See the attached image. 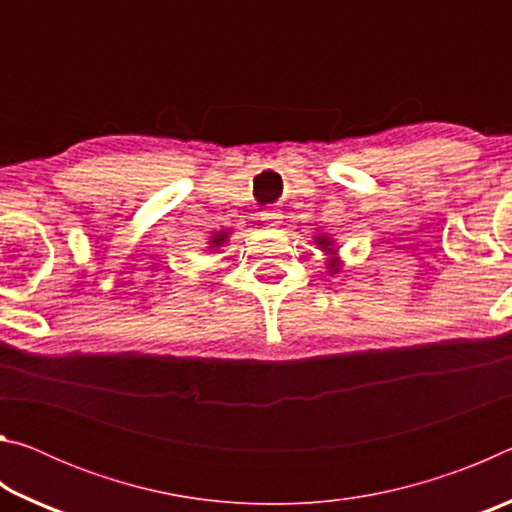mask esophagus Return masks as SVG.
<instances>
[{
  "mask_svg": "<svg viewBox=\"0 0 512 512\" xmlns=\"http://www.w3.org/2000/svg\"><path fill=\"white\" fill-rule=\"evenodd\" d=\"M280 219H282V216H280V212H277V210L262 212V221L268 225V228H277V225L282 223Z\"/></svg>",
  "mask_w": 512,
  "mask_h": 512,
  "instance_id": "obj_1",
  "label": "esophagus"
}]
</instances>
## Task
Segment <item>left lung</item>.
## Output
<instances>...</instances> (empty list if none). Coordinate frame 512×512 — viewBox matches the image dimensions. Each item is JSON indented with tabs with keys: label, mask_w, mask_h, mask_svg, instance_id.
<instances>
[{
	"label": "left lung",
	"mask_w": 512,
	"mask_h": 512,
	"mask_svg": "<svg viewBox=\"0 0 512 512\" xmlns=\"http://www.w3.org/2000/svg\"><path fill=\"white\" fill-rule=\"evenodd\" d=\"M314 244L323 250V253L327 255V273L329 275H336L341 273V257H339V248H336V241L329 237V235H323V232H318V235H314Z\"/></svg>",
	"instance_id": "obj_1"
}]
</instances>
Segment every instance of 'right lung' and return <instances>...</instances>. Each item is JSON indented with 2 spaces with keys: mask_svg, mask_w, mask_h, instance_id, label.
<instances>
[{
  "mask_svg": "<svg viewBox=\"0 0 512 512\" xmlns=\"http://www.w3.org/2000/svg\"><path fill=\"white\" fill-rule=\"evenodd\" d=\"M230 235H232L230 228H228V230L214 232V235L210 237V241H207V250H212V253H216V250H219L221 246H225V241H228Z\"/></svg>",
  "mask_w": 512,
  "mask_h": 512,
  "instance_id": "obj_1",
  "label": "right lung"
}]
</instances>
